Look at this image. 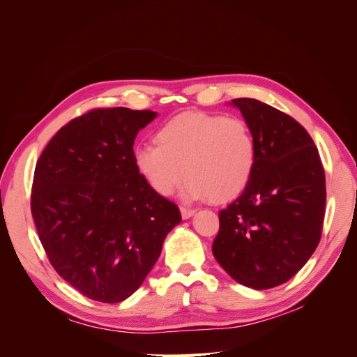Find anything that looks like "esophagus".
Returning <instances> with one entry per match:
<instances>
[{
    "mask_svg": "<svg viewBox=\"0 0 357 357\" xmlns=\"http://www.w3.org/2000/svg\"><path fill=\"white\" fill-rule=\"evenodd\" d=\"M180 211H181V218H183V219H189V218H192L193 214H195L197 210L188 208V207H180Z\"/></svg>",
    "mask_w": 357,
    "mask_h": 357,
    "instance_id": "obj_1",
    "label": "esophagus"
}]
</instances>
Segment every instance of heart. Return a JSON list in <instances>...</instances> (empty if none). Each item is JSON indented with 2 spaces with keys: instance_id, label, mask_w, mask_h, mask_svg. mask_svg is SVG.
Here are the masks:
<instances>
[{
  "instance_id": "obj_1",
  "label": "heart",
  "mask_w": 357,
  "mask_h": 357,
  "mask_svg": "<svg viewBox=\"0 0 357 357\" xmlns=\"http://www.w3.org/2000/svg\"><path fill=\"white\" fill-rule=\"evenodd\" d=\"M156 143L138 146L134 162L162 197L171 195L186 174V198L226 202L243 193L253 177L257 146L240 117L181 113L158 129Z\"/></svg>"
}]
</instances>
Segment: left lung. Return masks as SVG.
Here are the masks:
<instances>
[{"label": "left lung", "instance_id": "1", "mask_svg": "<svg viewBox=\"0 0 357 357\" xmlns=\"http://www.w3.org/2000/svg\"><path fill=\"white\" fill-rule=\"evenodd\" d=\"M257 146L253 177L219 211L215 261L252 289L286 283L319 245L326 180L314 142L294 117L253 98L232 100Z\"/></svg>", "mask_w": 357, "mask_h": 357}]
</instances>
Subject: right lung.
Returning a JSON list of instances; mask_svg holds the SVG:
<instances>
[{
	"instance_id": "1",
	"label": "right lung",
	"mask_w": 357,
	"mask_h": 357,
	"mask_svg": "<svg viewBox=\"0 0 357 357\" xmlns=\"http://www.w3.org/2000/svg\"><path fill=\"white\" fill-rule=\"evenodd\" d=\"M156 116L91 110L62 126L37 160L31 213L38 238L55 271L89 299L131 296L181 222L134 162V139Z\"/></svg>"
}]
</instances>
